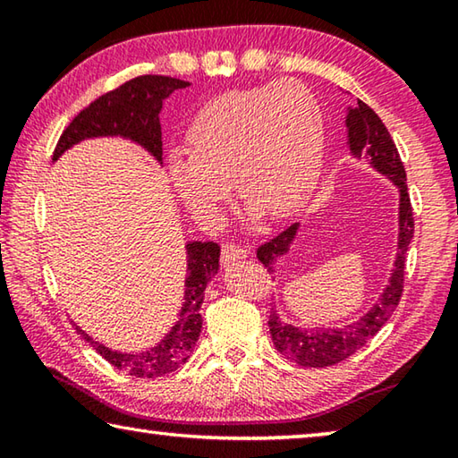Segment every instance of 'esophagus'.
Listing matches in <instances>:
<instances>
[{"label":"esophagus","instance_id":"34e87169","mask_svg":"<svg viewBox=\"0 0 458 458\" xmlns=\"http://www.w3.org/2000/svg\"><path fill=\"white\" fill-rule=\"evenodd\" d=\"M246 257H248V252L244 250L242 246H236V244H224L222 246V265L224 267L234 265V262L242 260Z\"/></svg>","mask_w":458,"mask_h":458}]
</instances>
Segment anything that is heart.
I'll use <instances>...</instances> for the list:
<instances>
[{
    "mask_svg": "<svg viewBox=\"0 0 458 458\" xmlns=\"http://www.w3.org/2000/svg\"><path fill=\"white\" fill-rule=\"evenodd\" d=\"M325 125L305 84L281 81L230 90L199 108L185 151L169 155V182L198 220L218 218L228 182L252 216L289 218L319 182Z\"/></svg>",
    "mask_w": 458,
    "mask_h": 458,
    "instance_id": "obj_1",
    "label": "heart"
}]
</instances>
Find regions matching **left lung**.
I'll return each mask as SVG.
<instances>
[{"instance_id":"8db88e82","label":"left lung","mask_w":458,"mask_h":458,"mask_svg":"<svg viewBox=\"0 0 458 458\" xmlns=\"http://www.w3.org/2000/svg\"><path fill=\"white\" fill-rule=\"evenodd\" d=\"M350 95V92H345ZM352 97V95H350ZM345 137L347 151L353 161H366L369 169L384 175L398 191V242L394 268L387 276V284L369 311L341 327H297L284 323L276 309H270L268 329L273 344L286 360H291L305 368H327L344 361L361 350L368 341L382 329V325L390 319L394 309L400 303L402 286H404V265L410 240L414 236L412 206H410L406 172L402 165L396 145L384 127L382 119L371 108L358 98L355 105L345 108ZM301 224H293L283 234L270 240L259 248V260L268 268V273H276V265L291 254V246L299 236Z\"/></svg>"}]
</instances>
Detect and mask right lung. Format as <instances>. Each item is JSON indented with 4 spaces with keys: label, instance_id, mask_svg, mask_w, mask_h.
I'll return each instance as SVG.
<instances>
[{
    "label": "right lung",
    "instance_id": "obj_1",
    "mask_svg": "<svg viewBox=\"0 0 458 458\" xmlns=\"http://www.w3.org/2000/svg\"><path fill=\"white\" fill-rule=\"evenodd\" d=\"M190 87V82L169 76H137L97 98L90 106L74 117L71 125L62 133L54 151V161H58L68 149L89 139H125L153 157L164 167V143H161L159 114L165 98L175 90ZM185 289L183 305L177 313V321L153 347L141 352H119L100 341L92 339L87 331L76 325V333L87 341L97 353L129 376L135 377H159L175 371L190 358L193 345L201 331V303L210 278L220 270V246L216 242H185Z\"/></svg>",
    "mask_w": 458,
    "mask_h": 458
}]
</instances>
